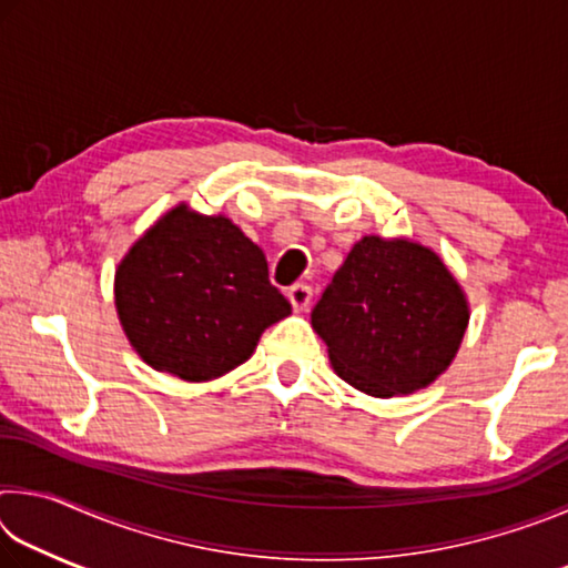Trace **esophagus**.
Returning <instances> with one entry per match:
<instances>
[{
  "mask_svg": "<svg viewBox=\"0 0 568 568\" xmlns=\"http://www.w3.org/2000/svg\"><path fill=\"white\" fill-rule=\"evenodd\" d=\"M311 297H313V291L307 283H295L287 287V301H291L295 311H305V307L311 305Z\"/></svg>",
  "mask_w": 568,
  "mask_h": 568,
  "instance_id": "esophagus-1",
  "label": "esophagus"
}]
</instances>
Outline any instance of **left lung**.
Returning <instances> with one entry per match:
<instances>
[{
	"label": "left lung",
	"mask_w": 568,
	"mask_h": 568,
	"mask_svg": "<svg viewBox=\"0 0 568 568\" xmlns=\"http://www.w3.org/2000/svg\"><path fill=\"white\" fill-rule=\"evenodd\" d=\"M333 371L368 396L434 383L468 325V305L434 250L376 235L355 243L311 313Z\"/></svg>",
	"instance_id": "left-lung-1"
}]
</instances>
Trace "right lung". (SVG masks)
<instances>
[{"instance_id":"obj_1","label":"right lung","mask_w":568,"mask_h":568,"mask_svg":"<svg viewBox=\"0 0 568 568\" xmlns=\"http://www.w3.org/2000/svg\"><path fill=\"white\" fill-rule=\"evenodd\" d=\"M114 305L134 351L182 381H210L253 355L291 303L263 250L227 217L180 205L142 235L114 275Z\"/></svg>"}]
</instances>
